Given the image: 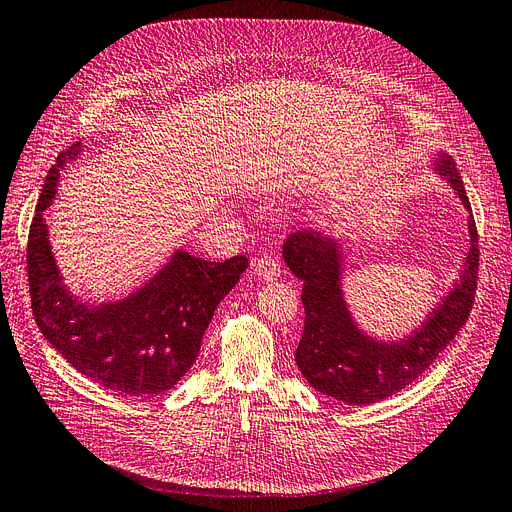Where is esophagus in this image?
<instances>
[{"label": "esophagus", "mask_w": 512, "mask_h": 512, "mask_svg": "<svg viewBox=\"0 0 512 512\" xmlns=\"http://www.w3.org/2000/svg\"><path fill=\"white\" fill-rule=\"evenodd\" d=\"M253 270L259 280H276L280 276V263L272 255H261L255 259Z\"/></svg>", "instance_id": "34e87169"}]
</instances>
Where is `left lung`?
I'll use <instances>...</instances> for the list:
<instances>
[{
    "instance_id": "1",
    "label": "left lung",
    "mask_w": 512,
    "mask_h": 512,
    "mask_svg": "<svg viewBox=\"0 0 512 512\" xmlns=\"http://www.w3.org/2000/svg\"><path fill=\"white\" fill-rule=\"evenodd\" d=\"M437 171L450 182L464 209L471 211L454 159L443 154ZM469 236L471 249L452 291L431 309L429 318L412 335L389 343L364 335L349 314L341 291L339 240L311 230L288 236L282 257L291 272L303 280L305 326L295 362L307 383L351 406L381 402L414 383L469 320L479 272V236L473 213Z\"/></svg>"
}]
</instances>
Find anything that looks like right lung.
Returning a JSON list of instances; mask_svg holds the SVG:
<instances>
[{
    "label": "right lung",
    "mask_w": 512,
    "mask_h": 512,
    "mask_svg": "<svg viewBox=\"0 0 512 512\" xmlns=\"http://www.w3.org/2000/svg\"><path fill=\"white\" fill-rule=\"evenodd\" d=\"M81 142L62 150L48 171L27 242V274L35 322L50 345L87 379L123 395H157L182 381L196 362L213 311L240 274L244 255L207 261L177 251L140 291L117 303H79L54 261L43 221L66 161Z\"/></svg>",
    "instance_id": "add662e5"
}]
</instances>
